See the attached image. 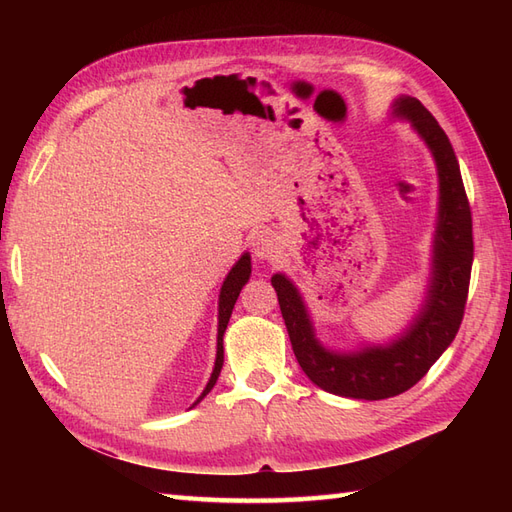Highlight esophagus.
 Here are the masks:
<instances>
[{"mask_svg": "<svg viewBox=\"0 0 512 512\" xmlns=\"http://www.w3.org/2000/svg\"><path fill=\"white\" fill-rule=\"evenodd\" d=\"M254 256L260 260H273L280 254V237L275 235L273 230H260L252 239Z\"/></svg>", "mask_w": 512, "mask_h": 512, "instance_id": "1", "label": "esophagus"}]
</instances>
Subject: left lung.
<instances>
[{"mask_svg":"<svg viewBox=\"0 0 512 512\" xmlns=\"http://www.w3.org/2000/svg\"><path fill=\"white\" fill-rule=\"evenodd\" d=\"M391 117L410 123L438 170V220L429 280L425 299L408 327L386 344H361L354 350L327 348L316 337L314 320L299 288L284 273L271 277L294 356L305 376L322 391L367 401L408 391L453 344L466 309L474 260L472 213L451 141L412 96L395 98Z\"/></svg>","mask_w":512,"mask_h":512,"instance_id":"1","label":"left lung"}]
</instances>
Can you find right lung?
Instances as JSON below:
<instances>
[{
    "mask_svg": "<svg viewBox=\"0 0 512 512\" xmlns=\"http://www.w3.org/2000/svg\"><path fill=\"white\" fill-rule=\"evenodd\" d=\"M250 275H252V256H250V252H243L241 258L228 271L226 280H224V284L220 288V301H218V352H215V365H213L211 378H209V382L205 386V391L200 393V397L194 401L192 408L198 406L200 401H203L211 393L215 382H218V378H220V371H222V365H224V333H226V327H228L232 307H235L239 292L247 284V280H250Z\"/></svg>",
    "mask_w": 512,
    "mask_h": 512,
    "instance_id": "right-lung-1",
    "label": "right lung"
}]
</instances>
